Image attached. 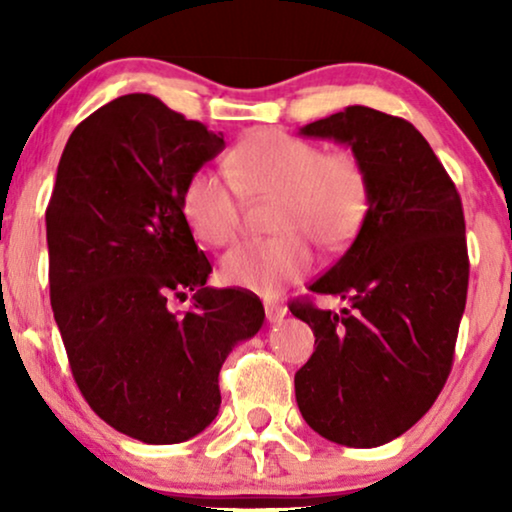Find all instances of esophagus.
<instances>
[{
	"instance_id": "esophagus-1",
	"label": "esophagus",
	"mask_w": 512,
	"mask_h": 512,
	"mask_svg": "<svg viewBox=\"0 0 512 512\" xmlns=\"http://www.w3.org/2000/svg\"><path fill=\"white\" fill-rule=\"evenodd\" d=\"M265 317H268L270 324H277V321H282L286 317V305L277 303V300H265Z\"/></svg>"
}]
</instances>
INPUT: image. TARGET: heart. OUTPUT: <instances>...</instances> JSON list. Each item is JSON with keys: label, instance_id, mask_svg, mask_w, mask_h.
I'll return each mask as SVG.
<instances>
[{"label": "heart", "instance_id": "1", "mask_svg": "<svg viewBox=\"0 0 512 512\" xmlns=\"http://www.w3.org/2000/svg\"><path fill=\"white\" fill-rule=\"evenodd\" d=\"M228 177L195 170L181 193L193 235L226 247L242 228L244 198L272 200L277 235L247 240L223 256L221 277L263 296L279 293L310 270V240L338 251L359 233L370 209V177L354 151L324 146L282 130H254L228 153Z\"/></svg>", "mask_w": 512, "mask_h": 512}]
</instances>
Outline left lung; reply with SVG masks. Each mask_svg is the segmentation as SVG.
<instances>
[{
	"label": "left lung",
	"mask_w": 512,
	"mask_h": 512,
	"mask_svg": "<svg viewBox=\"0 0 512 512\" xmlns=\"http://www.w3.org/2000/svg\"><path fill=\"white\" fill-rule=\"evenodd\" d=\"M300 135L352 146L368 170L370 209L349 249L310 286L347 307L289 305L317 345L296 373V401L326 440L377 447L429 412L452 370L468 291L464 207L405 118L356 104Z\"/></svg>",
	"instance_id": "1"
}]
</instances>
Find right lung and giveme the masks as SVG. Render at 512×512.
Masks as SVG:
<instances>
[{
    "label": "right lung",
    "mask_w": 512,
    "mask_h": 512,
    "mask_svg": "<svg viewBox=\"0 0 512 512\" xmlns=\"http://www.w3.org/2000/svg\"><path fill=\"white\" fill-rule=\"evenodd\" d=\"M223 135L132 93L76 125L46 209L48 282L69 368L97 417L149 445L198 436L219 415V370L263 326L261 300L209 289L181 212L188 177ZM195 290L184 315L172 297Z\"/></svg>",
    "instance_id": "right-lung-1"
}]
</instances>
